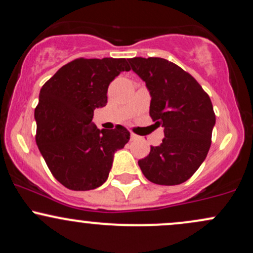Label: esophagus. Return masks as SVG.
<instances>
[{"instance_id": "34e87169", "label": "esophagus", "mask_w": 253, "mask_h": 253, "mask_svg": "<svg viewBox=\"0 0 253 253\" xmlns=\"http://www.w3.org/2000/svg\"><path fill=\"white\" fill-rule=\"evenodd\" d=\"M134 139H137V134L131 133V140H134Z\"/></svg>"}]
</instances>
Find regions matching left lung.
<instances>
[{
	"label": "left lung",
	"mask_w": 253,
	"mask_h": 253,
	"mask_svg": "<svg viewBox=\"0 0 253 253\" xmlns=\"http://www.w3.org/2000/svg\"><path fill=\"white\" fill-rule=\"evenodd\" d=\"M151 95L150 118L164 127L165 138L138 161L148 180L160 185L184 183L200 167L216 124L209 94L189 73L162 58L128 59Z\"/></svg>",
	"instance_id": "left-lung-1"
}]
</instances>
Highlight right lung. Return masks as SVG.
I'll use <instances>...</instances> for the list:
<instances>
[{
	"instance_id": "obj_1",
	"label": "right lung",
	"mask_w": 253,
	"mask_h": 253,
	"mask_svg": "<svg viewBox=\"0 0 253 253\" xmlns=\"http://www.w3.org/2000/svg\"><path fill=\"white\" fill-rule=\"evenodd\" d=\"M125 58H78L62 66L46 84L35 109L36 144L55 179L70 190H92L108 179L114 154L129 140L121 125L98 129L94 109L106 105L108 87Z\"/></svg>"
}]
</instances>
